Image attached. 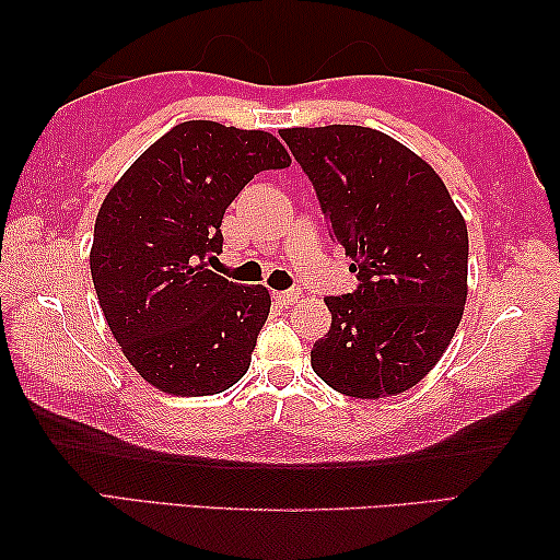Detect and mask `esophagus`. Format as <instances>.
I'll use <instances>...</instances> for the list:
<instances>
[{"label": "esophagus", "instance_id": "obj_1", "mask_svg": "<svg viewBox=\"0 0 560 560\" xmlns=\"http://www.w3.org/2000/svg\"><path fill=\"white\" fill-rule=\"evenodd\" d=\"M302 298V292L298 288L292 290H282V292H275V300L282 302V305H292V302H298Z\"/></svg>", "mask_w": 560, "mask_h": 560}]
</instances>
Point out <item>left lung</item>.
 Listing matches in <instances>:
<instances>
[{
  "instance_id": "obj_1",
  "label": "left lung",
  "mask_w": 560,
  "mask_h": 560,
  "mask_svg": "<svg viewBox=\"0 0 560 560\" xmlns=\"http://www.w3.org/2000/svg\"><path fill=\"white\" fill-rule=\"evenodd\" d=\"M360 288L325 298L332 327L313 370L357 399L394 397L442 360L462 323L469 233L439 173L364 126L282 128Z\"/></svg>"
}]
</instances>
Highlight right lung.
I'll return each mask as SVG.
<instances>
[{"instance_id": "1", "label": "right lung", "mask_w": 560, "mask_h": 560, "mask_svg": "<svg viewBox=\"0 0 560 560\" xmlns=\"http://www.w3.org/2000/svg\"><path fill=\"white\" fill-rule=\"evenodd\" d=\"M268 131L183 121L151 143L98 208L89 265L126 360L173 397L220 394L243 377L270 313L262 285L208 270L225 208L255 173L288 168Z\"/></svg>"}]
</instances>
